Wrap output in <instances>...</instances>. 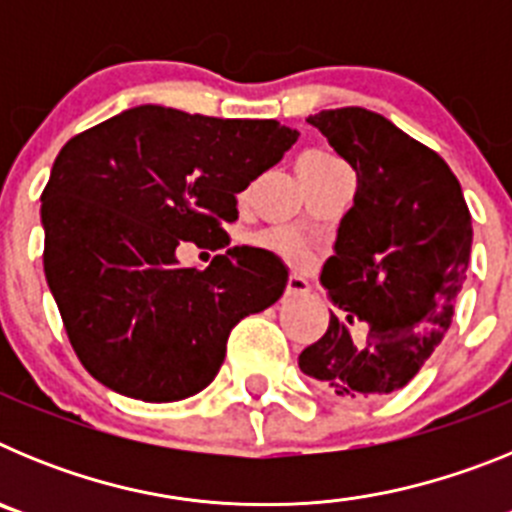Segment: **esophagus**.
Here are the masks:
<instances>
[{"label":"esophagus","instance_id":"obj_1","mask_svg":"<svg viewBox=\"0 0 512 512\" xmlns=\"http://www.w3.org/2000/svg\"><path fill=\"white\" fill-rule=\"evenodd\" d=\"M310 292V284L302 277H289L287 289H284V297H305Z\"/></svg>","mask_w":512,"mask_h":512}]
</instances>
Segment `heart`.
<instances>
[{"label": "heart", "mask_w": 512, "mask_h": 512, "mask_svg": "<svg viewBox=\"0 0 512 512\" xmlns=\"http://www.w3.org/2000/svg\"><path fill=\"white\" fill-rule=\"evenodd\" d=\"M333 166H343L341 158L336 153L323 151V148H315V151L302 153V158L297 161V171L300 176L305 174H318V171L333 169ZM259 243L264 248H271V251H277L282 259H287L292 266H305L310 261V253L307 248L297 241L295 235L284 233V230H271V233H264L259 238Z\"/></svg>", "instance_id": "1"}]
</instances>
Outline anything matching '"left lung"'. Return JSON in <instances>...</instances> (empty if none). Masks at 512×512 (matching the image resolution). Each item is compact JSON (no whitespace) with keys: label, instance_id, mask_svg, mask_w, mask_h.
<instances>
[{"label":"left lung","instance_id":"obj_1","mask_svg":"<svg viewBox=\"0 0 512 512\" xmlns=\"http://www.w3.org/2000/svg\"><path fill=\"white\" fill-rule=\"evenodd\" d=\"M307 122L356 171V194L320 274L336 310L300 369L341 397L390 395L449 330L472 253L469 207L449 164L387 117L341 107Z\"/></svg>","mask_w":512,"mask_h":512}]
</instances>
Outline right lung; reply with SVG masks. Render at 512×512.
<instances>
[{"label":"right lung","mask_w":512,"mask_h":512,"mask_svg":"<svg viewBox=\"0 0 512 512\" xmlns=\"http://www.w3.org/2000/svg\"><path fill=\"white\" fill-rule=\"evenodd\" d=\"M297 130L143 104L74 135L43 189V269L63 328L94 379L143 402L197 395L220 372L230 330L282 297L287 269L230 248L179 266L182 241L230 243L223 223Z\"/></svg>","instance_id":"1"}]
</instances>
